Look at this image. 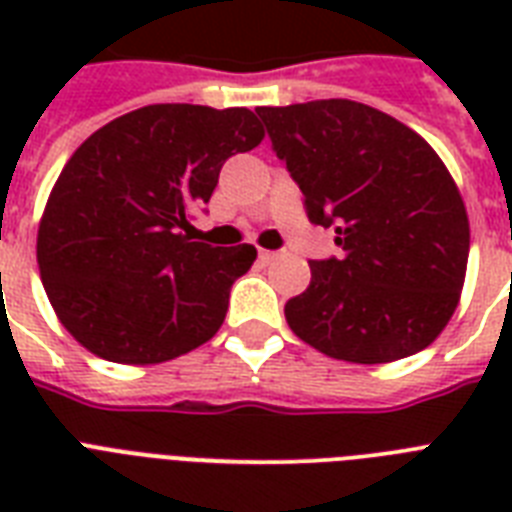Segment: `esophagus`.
I'll return each mask as SVG.
<instances>
[{"mask_svg": "<svg viewBox=\"0 0 512 512\" xmlns=\"http://www.w3.org/2000/svg\"><path fill=\"white\" fill-rule=\"evenodd\" d=\"M260 260H263V263H273V260H276V257H279V252H271V249H260Z\"/></svg>", "mask_w": 512, "mask_h": 512, "instance_id": "34e87169", "label": "esophagus"}]
</instances>
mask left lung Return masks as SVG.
Wrapping results in <instances>:
<instances>
[{
	"label": "left lung",
	"instance_id": "1",
	"mask_svg": "<svg viewBox=\"0 0 512 512\" xmlns=\"http://www.w3.org/2000/svg\"><path fill=\"white\" fill-rule=\"evenodd\" d=\"M257 116L311 223L335 225L342 247L311 263L308 289L284 305L289 329L350 364L428 348L457 311L470 249L468 209L441 156L356 100L260 106Z\"/></svg>",
	"mask_w": 512,
	"mask_h": 512
}]
</instances>
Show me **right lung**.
<instances>
[{"instance_id":"obj_1","label":"right lung","mask_w":512,"mask_h":512,"mask_svg":"<svg viewBox=\"0 0 512 512\" xmlns=\"http://www.w3.org/2000/svg\"><path fill=\"white\" fill-rule=\"evenodd\" d=\"M249 108L156 103L92 132L55 180L36 263L60 324L114 364H162L223 327L257 249L191 241L228 156L260 146Z\"/></svg>"}]
</instances>
